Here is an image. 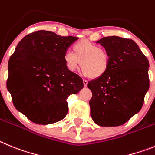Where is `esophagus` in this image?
Listing matches in <instances>:
<instances>
[{
    "label": "esophagus",
    "instance_id": "1",
    "mask_svg": "<svg viewBox=\"0 0 155 155\" xmlns=\"http://www.w3.org/2000/svg\"><path fill=\"white\" fill-rule=\"evenodd\" d=\"M83 85H84V87H86V86H87V85H88V82H87V80H85V79H83Z\"/></svg>",
    "mask_w": 155,
    "mask_h": 155
}]
</instances>
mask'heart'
Wrapping results in <instances>:
<instances>
[{"label":"heart","mask_w":155,"mask_h":155,"mask_svg":"<svg viewBox=\"0 0 155 155\" xmlns=\"http://www.w3.org/2000/svg\"><path fill=\"white\" fill-rule=\"evenodd\" d=\"M72 51L64 53L63 61L69 72H75L80 62L82 73L90 78H98L108 71L110 55L104 47H100L87 40H81L75 43Z\"/></svg>","instance_id":"obj_1"}]
</instances>
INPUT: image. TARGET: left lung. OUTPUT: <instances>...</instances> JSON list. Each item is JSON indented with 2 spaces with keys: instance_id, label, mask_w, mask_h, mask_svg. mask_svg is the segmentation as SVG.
Masks as SVG:
<instances>
[{
  "instance_id": "obj_1",
  "label": "left lung",
  "mask_w": 155,
  "mask_h": 155,
  "mask_svg": "<svg viewBox=\"0 0 155 155\" xmlns=\"http://www.w3.org/2000/svg\"><path fill=\"white\" fill-rule=\"evenodd\" d=\"M97 43L108 51L110 63L106 74L88 83L93 93L90 115L99 126H120L143 106L150 85L149 62L131 39L110 36Z\"/></svg>"
}]
</instances>
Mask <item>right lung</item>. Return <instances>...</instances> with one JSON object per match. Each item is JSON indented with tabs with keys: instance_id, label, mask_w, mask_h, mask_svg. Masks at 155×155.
I'll return each mask as SVG.
<instances>
[{
	"instance_id": "1",
	"label": "right lung",
	"mask_w": 155,
	"mask_h": 155,
	"mask_svg": "<svg viewBox=\"0 0 155 155\" xmlns=\"http://www.w3.org/2000/svg\"><path fill=\"white\" fill-rule=\"evenodd\" d=\"M78 39L38 31L24 37L8 62L7 88L15 108L38 124L67 114L68 97L83 88V79L65 68L63 55Z\"/></svg>"
}]
</instances>
